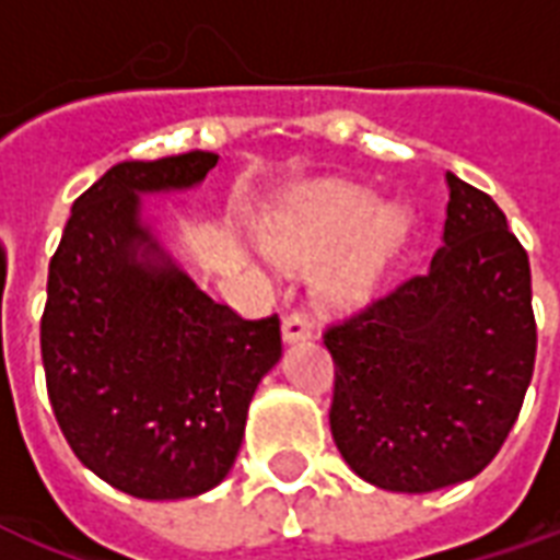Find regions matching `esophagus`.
<instances>
[{"instance_id":"obj_1","label":"esophagus","mask_w":560,"mask_h":560,"mask_svg":"<svg viewBox=\"0 0 560 560\" xmlns=\"http://www.w3.org/2000/svg\"><path fill=\"white\" fill-rule=\"evenodd\" d=\"M311 331H314V326H311V319L305 317V314H288V317L281 319V335H284V340L288 343H296V340H308Z\"/></svg>"}]
</instances>
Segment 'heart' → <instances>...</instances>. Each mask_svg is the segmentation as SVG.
I'll return each instance as SVG.
<instances>
[{"instance_id":"heart-1","label":"heart","mask_w":560,"mask_h":560,"mask_svg":"<svg viewBox=\"0 0 560 560\" xmlns=\"http://www.w3.org/2000/svg\"><path fill=\"white\" fill-rule=\"evenodd\" d=\"M411 213L399 202H375L364 187L319 185L284 205L264 234L276 261L314 264L317 293L326 302H364L402 249Z\"/></svg>"}]
</instances>
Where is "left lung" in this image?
I'll list each match as a JSON object with an SVG mask.
<instances>
[{
	"label": "left lung",
	"mask_w": 560,
	"mask_h": 560,
	"mask_svg": "<svg viewBox=\"0 0 560 560\" xmlns=\"http://www.w3.org/2000/svg\"><path fill=\"white\" fill-rule=\"evenodd\" d=\"M443 246L323 331L335 361L331 438L375 488L429 493L479 476L535 373L532 270L505 213L446 173Z\"/></svg>",
	"instance_id": "left-lung-1"
}]
</instances>
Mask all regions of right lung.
<instances>
[{
  "label": "right lung",
  "instance_id": "1",
  "mask_svg": "<svg viewBox=\"0 0 560 560\" xmlns=\"http://www.w3.org/2000/svg\"><path fill=\"white\" fill-rule=\"evenodd\" d=\"M213 152L122 161L72 202L49 261L40 355L75 458L138 499L217 488L252 394L281 358L279 314L213 302L140 225V196L199 185Z\"/></svg>",
  "mask_w": 560,
  "mask_h": 560
}]
</instances>
